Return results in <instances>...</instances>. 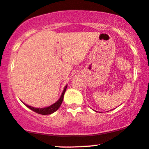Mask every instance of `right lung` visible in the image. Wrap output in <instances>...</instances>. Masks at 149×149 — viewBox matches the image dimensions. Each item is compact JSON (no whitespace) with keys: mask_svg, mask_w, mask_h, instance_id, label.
<instances>
[{"mask_svg":"<svg viewBox=\"0 0 149 149\" xmlns=\"http://www.w3.org/2000/svg\"><path fill=\"white\" fill-rule=\"evenodd\" d=\"M67 87V85H66L65 87H64L63 92H62V95H61L60 99H59L57 102H55V103L52 104L51 105H50V106H48V107H44V108H37V107H34L30 106V105H27V104L24 103H23V104H24L26 106L28 107V108H30V110L34 111V112H37V113H38V114H43V115H46V114H51L52 113H53V112H55L56 110H58L59 107H60L61 104H62V101H63L64 95V93H65V92H66Z\"/></svg>","mask_w":149,"mask_h":149,"instance_id":"right-lung-1","label":"right lung"}]
</instances>
